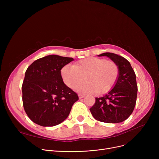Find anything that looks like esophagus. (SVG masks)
Masks as SVG:
<instances>
[{"label":"esophagus","instance_id":"obj_1","mask_svg":"<svg viewBox=\"0 0 159 159\" xmlns=\"http://www.w3.org/2000/svg\"><path fill=\"white\" fill-rule=\"evenodd\" d=\"M85 97V95H82V94H79V98H84Z\"/></svg>","mask_w":159,"mask_h":159}]
</instances>
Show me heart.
Returning <instances> with one entry per match:
<instances>
[{
	"instance_id": "obj_1",
	"label": "heart",
	"mask_w": 159,
	"mask_h": 159,
	"mask_svg": "<svg viewBox=\"0 0 159 159\" xmlns=\"http://www.w3.org/2000/svg\"><path fill=\"white\" fill-rule=\"evenodd\" d=\"M119 73L114 62L97 57L82 59L73 66L66 65L61 70L62 80L69 88L85 78V82L74 87L75 91L82 94L107 93L117 80Z\"/></svg>"
}]
</instances>
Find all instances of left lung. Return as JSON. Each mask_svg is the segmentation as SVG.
I'll return each mask as SVG.
<instances>
[{"label": "left lung", "mask_w": 159, "mask_h": 159, "mask_svg": "<svg viewBox=\"0 0 159 159\" xmlns=\"http://www.w3.org/2000/svg\"><path fill=\"white\" fill-rule=\"evenodd\" d=\"M119 68V77L113 88L102 97L95 98V103L89 110L93 117L106 123H119L126 120L134 110L137 97L136 75L129 62L122 56L104 53Z\"/></svg>", "instance_id": "obj_1"}]
</instances>
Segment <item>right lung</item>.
Instances as JSON below:
<instances>
[{"mask_svg": "<svg viewBox=\"0 0 159 159\" xmlns=\"http://www.w3.org/2000/svg\"><path fill=\"white\" fill-rule=\"evenodd\" d=\"M71 57L50 55L33 62L22 83V102L28 117L41 126H54L68 117L77 94L62 80L61 70Z\"/></svg>", "mask_w": 159, "mask_h": 159, "instance_id": "obj_1", "label": "right lung"}]
</instances>
